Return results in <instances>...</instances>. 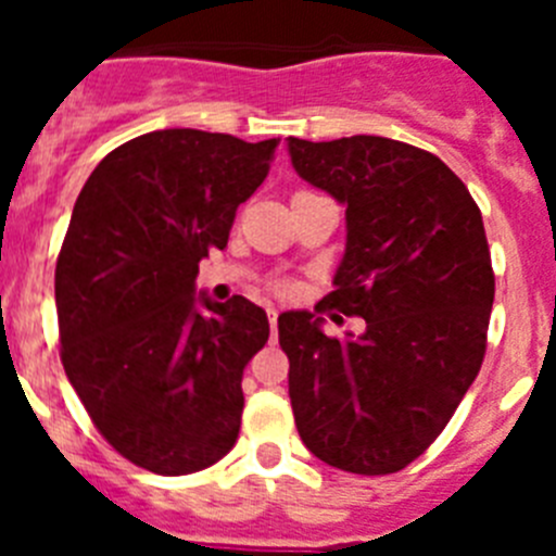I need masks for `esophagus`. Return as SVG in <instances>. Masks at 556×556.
I'll return each instance as SVG.
<instances>
[{"instance_id": "1", "label": "esophagus", "mask_w": 556, "mask_h": 556, "mask_svg": "<svg viewBox=\"0 0 556 556\" xmlns=\"http://www.w3.org/2000/svg\"><path fill=\"white\" fill-rule=\"evenodd\" d=\"M267 314H269V331H273V339H275V333H278V312H275V308H267Z\"/></svg>"}]
</instances>
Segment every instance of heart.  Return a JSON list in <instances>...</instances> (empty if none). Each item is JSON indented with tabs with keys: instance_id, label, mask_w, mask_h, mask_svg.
I'll use <instances>...</instances> for the list:
<instances>
[{
	"instance_id": "1",
	"label": "heart",
	"mask_w": 556,
	"mask_h": 556,
	"mask_svg": "<svg viewBox=\"0 0 556 556\" xmlns=\"http://www.w3.org/2000/svg\"><path fill=\"white\" fill-rule=\"evenodd\" d=\"M281 289H287V287H281Z\"/></svg>"
}]
</instances>
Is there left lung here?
Returning a JSON list of instances; mask_svg holds the SVG:
<instances>
[{
    "instance_id": "obj_1",
    "label": "left lung",
    "mask_w": 556,
    "mask_h": 556,
    "mask_svg": "<svg viewBox=\"0 0 556 556\" xmlns=\"http://www.w3.org/2000/svg\"><path fill=\"white\" fill-rule=\"evenodd\" d=\"M289 155L348 223L333 292L314 314L278 317L294 426L331 468L397 473L440 437L484 362L495 275L481 211L443 161L404 141L289 136ZM333 307L365 316L366 333L328 338L316 314Z\"/></svg>"
}]
</instances>
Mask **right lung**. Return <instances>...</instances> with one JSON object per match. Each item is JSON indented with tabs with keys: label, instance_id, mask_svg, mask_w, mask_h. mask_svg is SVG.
Returning <instances> with one entry per match:
<instances>
[{
	"label": "right lung",
	"instance_id": "right-lung-1",
	"mask_svg": "<svg viewBox=\"0 0 556 556\" xmlns=\"http://www.w3.org/2000/svg\"><path fill=\"white\" fill-rule=\"evenodd\" d=\"M278 139L152 130L97 164L55 267L61 362L100 434L159 476L211 468L242 426V372L269 337L264 308L194 294L228 244Z\"/></svg>",
	"mask_w": 556,
	"mask_h": 556
}]
</instances>
